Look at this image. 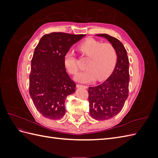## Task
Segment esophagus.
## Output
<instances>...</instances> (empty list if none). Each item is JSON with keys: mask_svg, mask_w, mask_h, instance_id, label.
Segmentation results:
<instances>
[{"mask_svg": "<svg viewBox=\"0 0 158 158\" xmlns=\"http://www.w3.org/2000/svg\"><path fill=\"white\" fill-rule=\"evenodd\" d=\"M76 87H77L78 88H84V89H87L88 88V87L86 86V85H80V84H77V85H76Z\"/></svg>", "mask_w": 158, "mask_h": 158, "instance_id": "esophagus-1", "label": "esophagus"}]
</instances>
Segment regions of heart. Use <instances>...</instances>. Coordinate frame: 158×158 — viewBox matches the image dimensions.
Returning <instances> with one entry per match:
<instances>
[{
  "instance_id": "1",
  "label": "heart",
  "mask_w": 158,
  "mask_h": 158,
  "mask_svg": "<svg viewBox=\"0 0 158 158\" xmlns=\"http://www.w3.org/2000/svg\"><path fill=\"white\" fill-rule=\"evenodd\" d=\"M82 55L89 59L86 70L76 74V81L82 83H90L95 80L102 81L107 79L114 69L117 61V53L114 47L110 44L89 38L78 47ZM64 64L71 74H75L78 70L75 54L69 51L64 56Z\"/></svg>"
}]
</instances>
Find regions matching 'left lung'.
<instances>
[{"mask_svg": "<svg viewBox=\"0 0 158 158\" xmlns=\"http://www.w3.org/2000/svg\"><path fill=\"white\" fill-rule=\"evenodd\" d=\"M95 35L107 39L117 53V64L112 74L102 84L88 89L89 114L95 120L103 121L117 115L128 98L129 61L127 50L117 38L106 33Z\"/></svg>", "mask_w": 158, "mask_h": 158, "instance_id": "left-lung-1", "label": "left lung"}]
</instances>
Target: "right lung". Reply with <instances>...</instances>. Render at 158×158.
Here are the masks:
<instances>
[{
	"mask_svg": "<svg viewBox=\"0 0 158 158\" xmlns=\"http://www.w3.org/2000/svg\"><path fill=\"white\" fill-rule=\"evenodd\" d=\"M85 35L53 32L43 36L33 53L30 75V95L43 116L59 119L65 114L64 102L76 92V84L66 73L64 56Z\"/></svg>",
	"mask_w": 158,
	"mask_h": 158,
	"instance_id": "obj_1",
	"label": "right lung"
}]
</instances>
